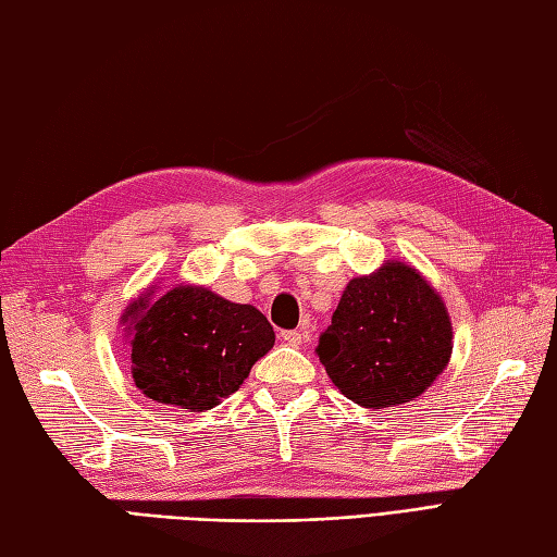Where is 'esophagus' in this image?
Masks as SVG:
<instances>
[{"label": "esophagus", "mask_w": 557, "mask_h": 557, "mask_svg": "<svg viewBox=\"0 0 557 557\" xmlns=\"http://www.w3.org/2000/svg\"><path fill=\"white\" fill-rule=\"evenodd\" d=\"M281 337H283V343H288V345H293V347L302 345V333H300V331H283Z\"/></svg>", "instance_id": "obj_1"}]
</instances>
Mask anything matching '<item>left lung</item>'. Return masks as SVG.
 Here are the masks:
<instances>
[{
    "label": "left lung",
    "mask_w": 557,
    "mask_h": 557,
    "mask_svg": "<svg viewBox=\"0 0 557 557\" xmlns=\"http://www.w3.org/2000/svg\"><path fill=\"white\" fill-rule=\"evenodd\" d=\"M454 349L442 295L411 264L387 260L347 283L317 355L333 385L363 409L413 401Z\"/></svg>",
    "instance_id": "left-lung-1"
}]
</instances>
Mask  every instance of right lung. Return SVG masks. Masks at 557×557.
Returning a JSON list of instances; mask_svg holds the SVG:
<instances>
[{
  "mask_svg": "<svg viewBox=\"0 0 557 557\" xmlns=\"http://www.w3.org/2000/svg\"><path fill=\"white\" fill-rule=\"evenodd\" d=\"M120 323L134 385L148 399L188 411H208L234 395L276 341L260 309L194 283L141 293Z\"/></svg>",
  "mask_w": 557,
  "mask_h": 557,
  "instance_id": "add662e5",
  "label": "right lung"
}]
</instances>
